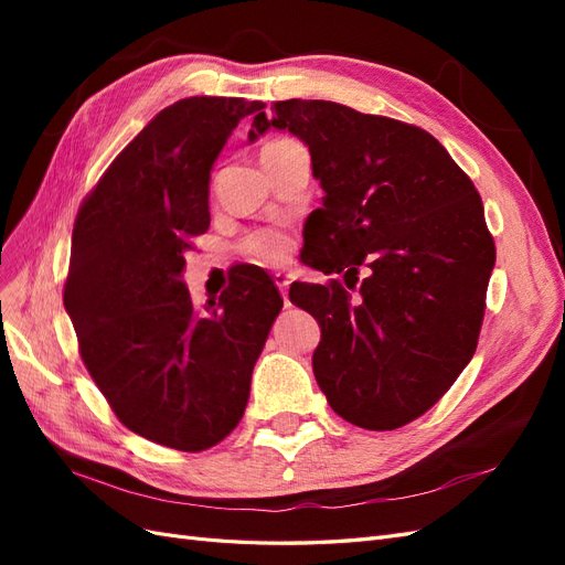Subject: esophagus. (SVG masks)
Here are the masks:
<instances>
[{
  "instance_id": "34e87169",
  "label": "esophagus",
  "mask_w": 565,
  "mask_h": 565,
  "mask_svg": "<svg viewBox=\"0 0 565 565\" xmlns=\"http://www.w3.org/2000/svg\"><path fill=\"white\" fill-rule=\"evenodd\" d=\"M273 280H276V285H278V289H280V295H282V299H285V306H289V297H287V287H289V276L287 273H273Z\"/></svg>"
}]
</instances>
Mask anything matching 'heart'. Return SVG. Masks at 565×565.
<instances>
[{
    "label": "heart",
    "instance_id": "obj_1",
    "mask_svg": "<svg viewBox=\"0 0 565 565\" xmlns=\"http://www.w3.org/2000/svg\"><path fill=\"white\" fill-rule=\"evenodd\" d=\"M270 143H276V141H270ZM241 249L249 256L252 262H259L266 266H278V264H285L289 256H292L295 241L289 237V233H285L280 228H256L243 237Z\"/></svg>",
    "mask_w": 565,
    "mask_h": 565
}]
</instances>
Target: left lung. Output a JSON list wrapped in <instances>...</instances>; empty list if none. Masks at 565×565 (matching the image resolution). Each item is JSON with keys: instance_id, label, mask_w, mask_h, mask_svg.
Wrapping results in <instances>:
<instances>
[{"instance_id": "obj_1", "label": "left lung", "mask_w": 565, "mask_h": 565, "mask_svg": "<svg viewBox=\"0 0 565 565\" xmlns=\"http://www.w3.org/2000/svg\"><path fill=\"white\" fill-rule=\"evenodd\" d=\"M270 110L254 117L249 141L270 127L299 136L324 191L301 262L344 278L367 268L355 301L339 280L289 287L320 324L316 382L339 417L398 429L446 396L476 351L494 266L481 195L415 125L332 100Z\"/></svg>"}]
</instances>
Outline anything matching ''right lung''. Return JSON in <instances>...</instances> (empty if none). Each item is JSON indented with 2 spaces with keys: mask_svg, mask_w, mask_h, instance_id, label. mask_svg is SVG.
<instances>
[{
  "mask_svg": "<svg viewBox=\"0 0 565 565\" xmlns=\"http://www.w3.org/2000/svg\"><path fill=\"white\" fill-rule=\"evenodd\" d=\"M262 100L191 96L160 110L82 200L63 303L82 363L129 431L200 452L243 419L278 287L259 268L193 306L185 254L210 228V169Z\"/></svg>",
  "mask_w": 565,
  "mask_h": 565,
  "instance_id": "1",
  "label": "right lung"
}]
</instances>
